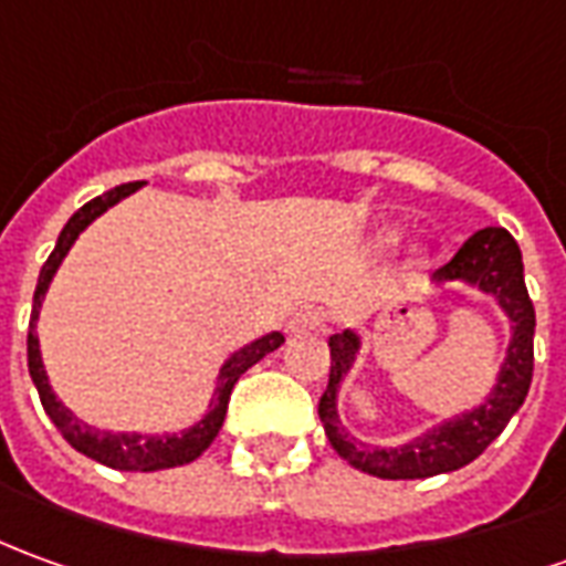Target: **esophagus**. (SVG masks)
Returning a JSON list of instances; mask_svg holds the SVG:
<instances>
[{"label": "esophagus", "mask_w": 566, "mask_h": 566, "mask_svg": "<svg viewBox=\"0 0 566 566\" xmlns=\"http://www.w3.org/2000/svg\"><path fill=\"white\" fill-rule=\"evenodd\" d=\"M318 327H324V312L312 310V306L296 310L294 315H291V322H287V331H291V334H306V331H318Z\"/></svg>", "instance_id": "esophagus-1"}]
</instances>
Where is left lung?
Wrapping results in <instances>:
<instances>
[{
  "instance_id": "left-lung-1",
  "label": "left lung",
  "mask_w": 566,
  "mask_h": 566,
  "mask_svg": "<svg viewBox=\"0 0 566 566\" xmlns=\"http://www.w3.org/2000/svg\"><path fill=\"white\" fill-rule=\"evenodd\" d=\"M434 282L478 284L484 294H493L500 300V306L509 312V318L515 324L505 365L496 379V389L478 410L462 413L457 420L444 422L401 448H370L339 429L337 389L339 379L349 374L352 361H355L358 337L352 331L334 334L327 339L331 379H327V389L318 401V417H322L324 432L334 450L367 475L401 481V478H432L462 469L465 462H472L488 450L490 441L503 432L531 392L536 312H533V300L524 284V263H521V248L515 239L500 227L478 229L472 239H465V244L453 254L450 263L434 270Z\"/></svg>"
}]
</instances>
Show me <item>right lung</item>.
Instances as JSON below:
<instances>
[{"label": "right lung", "instance_id": "1", "mask_svg": "<svg viewBox=\"0 0 566 566\" xmlns=\"http://www.w3.org/2000/svg\"><path fill=\"white\" fill-rule=\"evenodd\" d=\"M144 187V180H134V184H122V187L109 189L104 196L91 199L88 205H82L76 214L70 217V223L63 227L61 239L54 244V251L45 260V266L39 272V284H35L33 294V315H30V334H27V365H30V377H33L35 389H39V398H42V407L51 417V422L57 426V432L91 460L104 462L109 469H122V472H156V469H174V465H184V462H192L196 457H201L208 444L214 441L220 426H223V417H227L229 395H232V386L239 382L244 370L251 365H256L263 355H270L284 343L282 334H266V337L254 339L251 346L239 349L232 358H229L223 370H220V379H217V395L211 401V410L201 422H196L192 429L180 434H116V432H97L91 429L82 420H76L66 407L54 398L49 386V377H45V367H42V355H39V337H35L33 324L39 318V306H42V296L49 291L54 272L61 266V260L66 256V251L73 248V242L78 239V232L88 227L94 217H101L106 208H113L118 199L132 196L134 189Z\"/></svg>", "mask_w": 566, "mask_h": 566}]
</instances>
